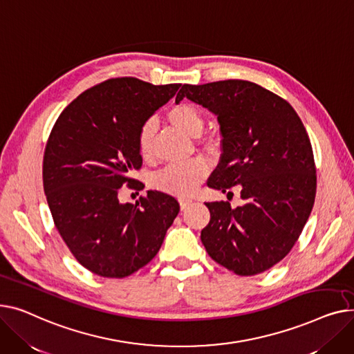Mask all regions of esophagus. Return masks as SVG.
<instances>
[{
  "mask_svg": "<svg viewBox=\"0 0 354 354\" xmlns=\"http://www.w3.org/2000/svg\"><path fill=\"white\" fill-rule=\"evenodd\" d=\"M178 203H180V209H181V210H185L187 207H189V205L193 203V200H192V198H184V197H183V198L178 200Z\"/></svg>",
  "mask_w": 354,
  "mask_h": 354,
  "instance_id": "esophagus-1",
  "label": "esophagus"
}]
</instances>
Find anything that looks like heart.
Wrapping results in <instances>:
<instances>
[{
  "mask_svg": "<svg viewBox=\"0 0 354 354\" xmlns=\"http://www.w3.org/2000/svg\"><path fill=\"white\" fill-rule=\"evenodd\" d=\"M170 122L181 133L197 137L204 129V115L203 113L190 102H180L171 107L167 113ZM156 133V121H145L137 137L138 153L144 160H150L153 154V137ZM209 173V165L203 160H194L187 164L170 165L154 177V187L169 194L176 196H189L196 187L205 178Z\"/></svg>",
  "mask_w": 354,
  "mask_h": 354,
  "instance_id": "1",
  "label": "heart"
}]
</instances>
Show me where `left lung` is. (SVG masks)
Segmentation results:
<instances>
[{
  "instance_id": "left-lung-1",
  "label": "left lung",
  "mask_w": 354,
  "mask_h": 354,
  "mask_svg": "<svg viewBox=\"0 0 354 354\" xmlns=\"http://www.w3.org/2000/svg\"><path fill=\"white\" fill-rule=\"evenodd\" d=\"M217 115L223 154L207 185L244 204L205 203L201 230L209 256L239 276H254L283 260L301 234L316 197L313 150L295 109L259 84L225 80L184 84L176 97Z\"/></svg>"
}]
</instances>
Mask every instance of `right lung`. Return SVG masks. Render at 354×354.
<instances>
[{
  "mask_svg": "<svg viewBox=\"0 0 354 354\" xmlns=\"http://www.w3.org/2000/svg\"><path fill=\"white\" fill-rule=\"evenodd\" d=\"M178 88L111 78L80 94L51 130L43 161L50 212L73 256L97 276L122 279L150 263L180 212L156 190L136 204L118 200L122 184L137 183L141 126Z\"/></svg>",
  "mask_w": 354,
  "mask_h": 354,
  "instance_id": "add662e5",
  "label": "right lung"
}]
</instances>
